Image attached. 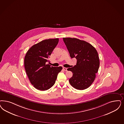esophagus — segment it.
Instances as JSON below:
<instances>
[{
    "mask_svg": "<svg viewBox=\"0 0 124 124\" xmlns=\"http://www.w3.org/2000/svg\"><path fill=\"white\" fill-rule=\"evenodd\" d=\"M63 69L64 70H65V71H67V68H65V67H63Z\"/></svg>",
    "mask_w": 124,
    "mask_h": 124,
    "instance_id": "obj_1",
    "label": "esophagus"
}]
</instances>
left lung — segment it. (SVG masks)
<instances>
[{"mask_svg": "<svg viewBox=\"0 0 124 124\" xmlns=\"http://www.w3.org/2000/svg\"><path fill=\"white\" fill-rule=\"evenodd\" d=\"M63 39L70 57L77 60L76 65L67 69L73 73L72 77L69 79L70 83L78 90L86 89L94 81L99 67L97 51L85 41L70 38Z\"/></svg>", "mask_w": 124, "mask_h": 124, "instance_id": "left-lung-1", "label": "left lung"}]
</instances>
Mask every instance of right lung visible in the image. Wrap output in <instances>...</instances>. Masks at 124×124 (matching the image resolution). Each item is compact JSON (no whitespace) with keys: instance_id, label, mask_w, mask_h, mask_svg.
Masks as SVG:
<instances>
[{"instance_id":"right-lung-1","label":"right lung","mask_w":124,"mask_h":124,"mask_svg":"<svg viewBox=\"0 0 124 124\" xmlns=\"http://www.w3.org/2000/svg\"><path fill=\"white\" fill-rule=\"evenodd\" d=\"M59 42V39L42 41L30 48L24 59V66L31 84L38 90L45 91L51 88L55 82L61 66L53 67L48 58Z\"/></svg>"}]
</instances>
